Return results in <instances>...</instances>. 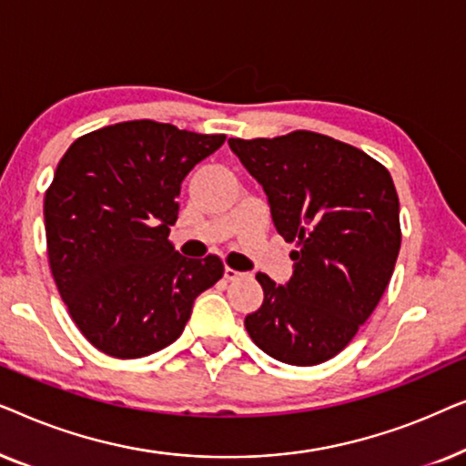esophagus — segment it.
<instances>
[{"label":"esophagus","mask_w":466,"mask_h":466,"mask_svg":"<svg viewBox=\"0 0 466 466\" xmlns=\"http://www.w3.org/2000/svg\"><path fill=\"white\" fill-rule=\"evenodd\" d=\"M241 276H244V273H241V271L231 269V267H225V278H227V279H238V278H241Z\"/></svg>","instance_id":"obj_1"}]
</instances>
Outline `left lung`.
Masks as SVG:
<instances>
[{
	"label": "left lung",
	"mask_w": 466,
	"mask_h": 466,
	"mask_svg": "<svg viewBox=\"0 0 466 466\" xmlns=\"http://www.w3.org/2000/svg\"><path fill=\"white\" fill-rule=\"evenodd\" d=\"M228 146L297 244L292 278L257 273L263 305L246 316L252 341L286 365L333 359L378 308L400 248L399 195L384 165L322 133L239 139Z\"/></svg>",
	"instance_id": "8db88e82"
}]
</instances>
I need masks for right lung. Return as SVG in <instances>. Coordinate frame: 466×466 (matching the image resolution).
I'll list each match as a JSON object with an SVG mask.
<instances>
[{
  "label": "right lung",
  "mask_w": 466,
  "mask_h": 466,
  "mask_svg": "<svg viewBox=\"0 0 466 466\" xmlns=\"http://www.w3.org/2000/svg\"><path fill=\"white\" fill-rule=\"evenodd\" d=\"M225 136L127 120L76 139L44 197L48 263L80 333L114 359L167 348L225 273L169 238L182 180Z\"/></svg>",
  "instance_id": "right-lung-1"
}]
</instances>
